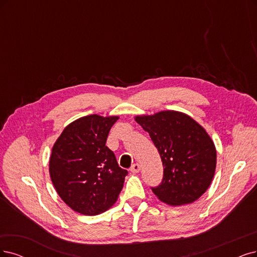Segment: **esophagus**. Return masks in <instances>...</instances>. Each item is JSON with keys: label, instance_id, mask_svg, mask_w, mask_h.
Instances as JSON below:
<instances>
[{"label": "esophagus", "instance_id": "34e87169", "mask_svg": "<svg viewBox=\"0 0 257 257\" xmlns=\"http://www.w3.org/2000/svg\"><path fill=\"white\" fill-rule=\"evenodd\" d=\"M130 170H131V173L138 174V173H140V170H141V165H140V164H138V163H136V164H134V165L131 166Z\"/></svg>", "mask_w": 257, "mask_h": 257}]
</instances>
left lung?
<instances>
[{
  "instance_id": "left-lung-1",
  "label": "left lung",
  "mask_w": 257,
  "mask_h": 257,
  "mask_svg": "<svg viewBox=\"0 0 257 257\" xmlns=\"http://www.w3.org/2000/svg\"><path fill=\"white\" fill-rule=\"evenodd\" d=\"M135 119L148 132L163 162V181L151 188L159 200L172 206L198 200L211 185L217 162L214 142L205 129L174 110Z\"/></svg>"
}]
</instances>
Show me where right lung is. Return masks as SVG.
<instances>
[{"label": "right lung", "instance_id": "1", "mask_svg": "<svg viewBox=\"0 0 257 257\" xmlns=\"http://www.w3.org/2000/svg\"><path fill=\"white\" fill-rule=\"evenodd\" d=\"M117 119L97 114L82 116L69 123L55 142L50 176L56 192L75 212L95 216L117 200L128 172L106 146Z\"/></svg>", "mask_w": 257, "mask_h": 257}]
</instances>
